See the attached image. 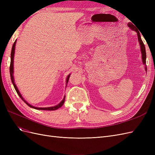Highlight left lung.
<instances>
[{
  "label": "left lung",
  "mask_w": 155,
  "mask_h": 155,
  "mask_svg": "<svg viewBox=\"0 0 155 155\" xmlns=\"http://www.w3.org/2000/svg\"><path fill=\"white\" fill-rule=\"evenodd\" d=\"M127 26L130 28V29L131 30H133L137 33V36H138V39L139 44L140 46V51H141V54H142V63L144 64L145 66V70L147 72V67H146V52H145V45L143 43V41L141 39V36H140V34L139 30L136 28L132 23L129 22L127 23Z\"/></svg>",
  "instance_id": "8db88e82"
}]
</instances>
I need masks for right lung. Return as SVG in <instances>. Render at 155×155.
I'll list each match as a JSON object with an SVG mask.
<instances>
[{"mask_svg":"<svg viewBox=\"0 0 155 155\" xmlns=\"http://www.w3.org/2000/svg\"><path fill=\"white\" fill-rule=\"evenodd\" d=\"M16 42H17V40H15V41L14 42V43L13 45V46H12V52H11V63H10V76H11V80H12V82L13 83V85L14 86V88H15V91L17 92V93L18 94V95L19 96V97L21 98V99L23 100V101H24L25 103H26V104H27V105H28L31 108H33V109H37V110H57L58 109H59V108L63 106V105L64 104V100H65V96H64L63 100L61 101L59 104L55 106H54V107H34L33 106L31 105H30V104H28L24 98H23V97L22 96L21 94L20 93L19 91H18V88L17 87V85H15V80H14V77H13V59H14V54H15V45H16ZM70 74L68 75V76L67 78V79H66V83L67 85L68 83V81L69 80V78H70Z\"/></svg>","mask_w":155,"mask_h":155,"instance_id":"add662e5","label":"right lung"}]
</instances>
